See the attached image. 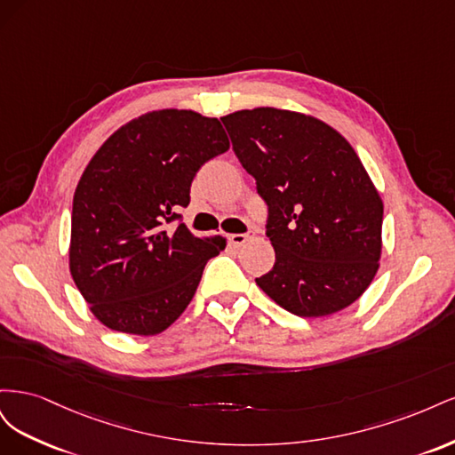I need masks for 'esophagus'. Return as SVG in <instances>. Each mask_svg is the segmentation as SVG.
I'll use <instances>...</instances> for the list:
<instances>
[{
	"instance_id": "1",
	"label": "esophagus",
	"mask_w": 455,
	"mask_h": 455,
	"mask_svg": "<svg viewBox=\"0 0 455 455\" xmlns=\"http://www.w3.org/2000/svg\"><path fill=\"white\" fill-rule=\"evenodd\" d=\"M252 237H254V229H249L246 233H233V235H229V243L233 246H241V244H244L246 241L252 239Z\"/></svg>"
}]
</instances>
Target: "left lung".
I'll list each match as a JSON object with an SVG mask.
<instances>
[{
	"instance_id": "1",
	"label": "left lung",
	"mask_w": 455,
	"mask_h": 455,
	"mask_svg": "<svg viewBox=\"0 0 455 455\" xmlns=\"http://www.w3.org/2000/svg\"><path fill=\"white\" fill-rule=\"evenodd\" d=\"M267 206L275 266L256 284L298 316L336 313L378 271L383 204L359 156L326 123L256 108L222 117Z\"/></svg>"
}]
</instances>
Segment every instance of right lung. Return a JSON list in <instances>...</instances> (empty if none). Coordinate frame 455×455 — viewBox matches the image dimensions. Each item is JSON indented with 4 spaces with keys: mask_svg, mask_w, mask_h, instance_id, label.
<instances>
[{
    "mask_svg": "<svg viewBox=\"0 0 455 455\" xmlns=\"http://www.w3.org/2000/svg\"><path fill=\"white\" fill-rule=\"evenodd\" d=\"M228 148L218 119L159 109L96 151L74 196L70 271L102 324L154 336L184 313L226 243L191 235L178 211L197 171Z\"/></svg>",
    "mask_w": 455,
    "mask_h": 455,
    "instance_id": "add662e5",
    "label": "right lung"
}]
</instances>
